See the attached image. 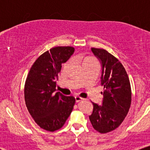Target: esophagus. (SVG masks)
Listing matches in <instances>:
<instances>
[{"label":"esophagus","instance_id":"1","mask_svg":"<svg viewBox=\"0 0 150 150\" xmlns=\"http://www.w3.org/2000/svg\"><path fill=\"white\" fill-rule=\"evenodd\" d=\"M75 101H76V102H79V101H82V99H83V98L79 97V96H75Z\"/></svg>","mask_w":150,"mask_h":150}]
</instances>
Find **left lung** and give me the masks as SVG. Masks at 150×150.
<instances>
[{
  "label": "left lung",
  "mask_w": 150,
  "mask_h": 150,
  "mask_svg": "<svg viewBox=\"0 0 150 150\" xmlns=\"http://www.w3.org/2000/svg\"><path fill=\"white\" fill-rule=\"evenodd\" d=\"M91 50L101 63L104 98L101 105L92 102L89 118L97 131L106 133L118 128L128 114L131 104L130 80L124 67L113 55L102 49Z\"/></svg>",
  "instance_id": "1"
}]
</instances>
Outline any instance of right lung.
Here are the masks:
<instances>
[{
	"mask_svg": "<svg viewBox=\"0 0 150 150\" xmlns=\"http://www.w3.org/2000/svg\"><path fill=\"white\" fill-rule=\"evenodd\" d=\"M72 46H56L46 51L30 68L25 85L26 106L34 121L47 131L61 128L73 111L75 99L56 92L62 64L73 54Z\"/></svg>",
	"mask_w": 150,
	"mask_h": 150,
	"instance_id": "obj_1",
	"label": "right lung"
}]
</instances>
